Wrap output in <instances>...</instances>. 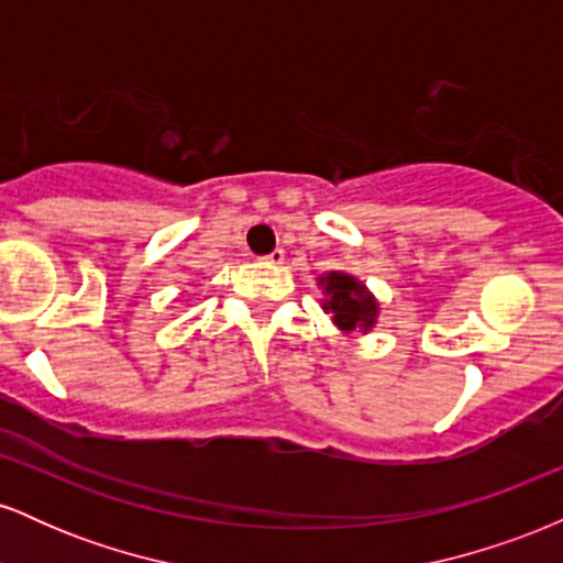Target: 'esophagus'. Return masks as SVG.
<instances>
[{"mask_svg": "<svg viewBox=\"0 0 563 563\" xmlns=\"http://www.w3.org/2000/svg\"><path fill=\"white\" fill-rule=\"evenodd\" d=\"M262 260L267 262V264H283V260H286V251L275 249V251H269L267 256H262Z\"/></svg>", "mask_w": 563, "mask_h": 563, "instance_id": "34e87169", "label": "esophagus"}]
</instances>
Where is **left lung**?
<instances>
[{
  "mask_svg": "<svg viewBox=\"0 0 563 563\" xmlns=\"http://www.w3.org/2000/svg\"><path fill=\"white\" fill-rule=\"evenodd\" d=\"M322 283H325V294L331 296L325 301V309L333 312V322L341 331L373 325V320H376V301L365 294V288L352 275L331 273L322 277Z\"/></svg>",
  "mask_w": 563,
  "mask_h": 563,
  "instance_id": "1",
  "label": "left lung"
}]
</instances>
